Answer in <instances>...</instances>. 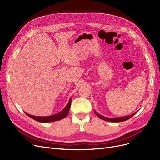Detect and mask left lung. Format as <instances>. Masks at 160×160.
<instances>
[{"instance_id":"8db88e82","label":"left lung","mask_w":160,"mask_h":160,"mask_svg":"<svg viewBox=\"0 0 160 160\" xmlns=\"http://www.w3.org/2000/svg\"><path fill=\"white\" fill-rule=\"evenodd\" d=\"M95 114L98 116V117L99 118H101V119H103V120H105V121H107V122H124V121H126V120H128V119H129V118H131L132 117H133V116L135 115V114H136V113H133V114H132V115H128V116H125V117H120V118H106V117H104V116H103V115H100V114H99V113H98L96 112V111H95Z\"/></svg>"}]
</instances>
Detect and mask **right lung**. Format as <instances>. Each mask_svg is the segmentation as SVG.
Returning <instances> with one entry per match:
<instances>
[{
  "label": "right lung",
  "mask_w": 160,
  "mask_h": 160,
  "mask_svg": "<svg viewBox=\"0 0 160 160\" xmlns=\"http://www.w3.org/2000/svg\"><path fill=\"white\" fill-rule=\"evenodd\" d=\"M71 98L69 99L68 103L67 104L65 108L62 109L61 112H59L58 113H56L55 115H52L51 116H45V117H40V116H35L32 115L28 113H25L28 117L31 118L35 119L38 122L41 123H48V122H56V121H59L62 119L65 118L66 116L68 114L69 109L71 107Z\"/></svg>",
  "instance_id": "1"
}]
</instances>
